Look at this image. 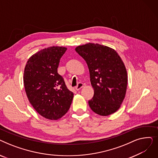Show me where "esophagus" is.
<instances>
[{"instance_id":"obj_1","label":"esophagus","mask_w":158,"mask_h":158,"mask_svg":"<svg viewBox=\"0 0 158 158\" xmlns=\"http://www.w3.org/2000/svg\"><path fill=\"white\" fill-rule=\"evenodd\" d=\"M83 83H82V82H79L78 85H77V86H76V90H79L80 89H81L82 87H83Z\"/></svg>"}]
</instances>
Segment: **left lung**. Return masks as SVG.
I'll return each mask as SVG.
<instances>
[{
  "label": "left lung",
  "instance_id": "left-lung-1",
  "mask_svg": "<svg viewBox=\"0 0 158 158\" xmlns=\"http://www.w3.org/2000/svg\"><path fill=\"white\" fill-rule=\"evenodd\" d=\"M76 51L86 61L94 95L88 101L95 113L107 116L117 111L125 98L127 73L114 49L98 44L78 46Z\"/></svg>",
  "mask_w": 158,
  "mask_h": 158
}]
</instances>
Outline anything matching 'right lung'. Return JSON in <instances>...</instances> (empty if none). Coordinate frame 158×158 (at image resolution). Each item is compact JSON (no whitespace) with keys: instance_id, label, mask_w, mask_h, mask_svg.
I'll list each match as a JSON object with an SVG mask.
<instances>
[{"instance_id":"1","label":"right lung","mask_w":158,"mask_h":158,"mask_svg":"<svg viewBox=\"0 0 158 158\" xmlns=\"http://www.w3.org/2000/svg\"><path fill=\"white\" fill-rule=\"evenodd\" d=\"M66 47H51L33 54L23 73V85L29 102L44 118L56 120L69 111L73 94L66 87L57 68Z\"/></svg>"}]
</instances>
